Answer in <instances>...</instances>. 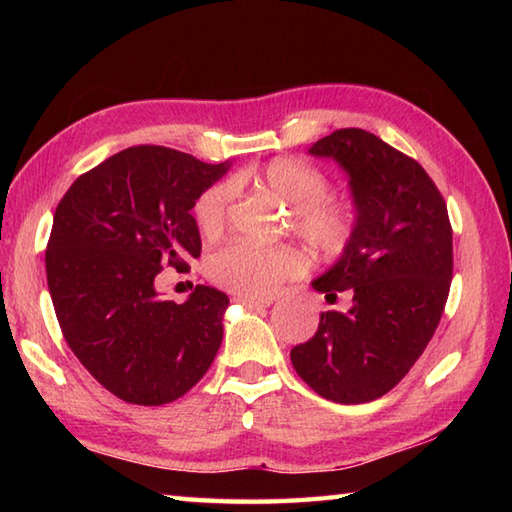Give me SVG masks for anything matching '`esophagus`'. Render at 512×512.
<instances>
[{
    "label": "esophagus",
    "mask_w": 512,
    "mask_h": 512,
    "mask_svg": "<svg viewBox=\"0 0 512 512\" xmlns=\"http://www.w3.org/2000/svg\"><path fill=\"white\" fill-rule=\"evenodd\" d=\"M237 303H242V306H246V308H268L270 303H273V299H255V297H237L235 299Z\"/></svg>",
    "instance_id": "1"
}]
</instances>
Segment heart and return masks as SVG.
Here are the masks:
<instances>
[{
    "label": "heart",
    "mask_w": 512,
    "mask_h": 512,
    "mask_svg": "<svg viewBox=\"0 0 512 512\" xmlns=\"http://www.w3.org/2000/svg\"><path fill=\"white\" fill-rule=\"evenodd\" d=\"M237 182H217L195 202L193 215L204 235H217L226 226ZM253 182L290 206L292 228L317 253L336 257L352 246L358 228L356 206L328 195L330 178L312 162L292 156L273 158L255 173ZM306 266V255L292 246L231 242L206 259V275L228 292L262 299L284 281L299 277Z\"/></svg>",
    "instance_id": "heart-1"
}]
</instances>
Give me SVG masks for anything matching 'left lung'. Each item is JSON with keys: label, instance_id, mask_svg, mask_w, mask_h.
<instances>
[{"label": "left lung", "instance_id": "left-lung-1", "mask_svg": "<svg viewBox=\"0 0 512 512\" xmlns=\"http://www.w3.org/2000/svg\"><path fill=\"white\" fill-rule=\"evenodd\" d=\"M350 173L358 228L352 246L312 288L347 312H321L319 330L290 350L292 367L319 396L358 405L409 374L436 332L453 277L447 202L416 160L358 127L310 147Z\"/></svg>", "mask_w": 512, "mask_h": 512}]
</instances>
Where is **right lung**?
Here are the masks:
<instances>
[{
    "mask_svg": "<svg viewBox=\"0 0 512 512\" xmlns=\"http://www.w3.org/2000/svg\"><path fill=\"white\" fill-rule=\"evenodd\" d=\"M228 165L160 145L118 151L57 204L46 277L63 339L99 383L132 405H167L198 383L222 343L224 292L158 295L162 268L202 253L191 209Z\"/></svg>",
    "mask_w": 512,
    "mask_h": 512,
    "instance_id": "add662e5",
    "label": "right lung"
}]
</instances>
